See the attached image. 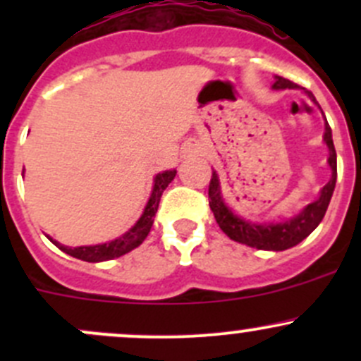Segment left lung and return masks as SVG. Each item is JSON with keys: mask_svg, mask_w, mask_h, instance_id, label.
I'll list each match as a JSON object with an SVG mask.
<instances>
[{"mask_svg": "<svg viewBox=\"0 0 361 361\" xmlns=\"http://www.w3.org/2000/svg\"><path fill=\"white\" fill-rule=\"evenodd\" d=\"M272 89H297V83L290 82V80L283 78V76H276V82ZM309 97L316 103L312 92L305 90ZM318 104V103H316ZM325 140L326 147H329V166L332 169V178L329 183L322 188V194L314 202L307 204L297 216L290 218L286 221H278V224H253V221L243 220L241 216L232 213L231 207L224 202L220 192V180H218L216 171H213V176L209 181V207L214 214V220L220 225L221 231L232 239L241 245L251 246L257 250H271V251H283L288 250L292 246H297L298 243L304 241L312 231L319 225L323 220L329 207L330 199H332L334 188H336L337 181V154L334 148L332 140V129H330L329 122L325 123Z\"/></svg>", "mask_w": 361, "mask_h": 361, "instance_id": "1", "label": "left lung"}]
</instances>
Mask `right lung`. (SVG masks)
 I'll use <instances>...</instances> for the list:
<instances>
[{
  "label": "right lung",
  "instance_id": "1",
  "mask_svg": "<svg viewBox=\"0 0 361 361\" xmlns=\"http://www.w3.org/2000/svg\"><path fill=\"white\" fill-rule=\"evenodd\" d=\"M176 176V171H164V173H159L155 176V183H154V190H152L150 199H148L147 207H145L143 214H141L140 220L136 221L133 228L126 232L120 238L113 239L110 243H104V245H96V246H78V248H69V246H63L59 245L57 241H54L52 238H49L54 245L57 246L59 250H63L64 253L71 255V257L80 258L83 262H104V260H111V258H118L122 255L129 253L130 250L137 248L141 243L145 241V238L150 232L152 225H154V218L155 213L159 209V202L160 197H162V192L166 190L167 185L174 180Z\"/></svg>",
  "mask_w": 361,
  "mask_h": 361
}]
</instances>
